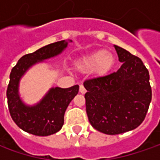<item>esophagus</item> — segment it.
I'll return each instance as SVG.
<instances>
[{
  "instance_id": "1",
  "label": "esophagus",
  "mask_w": 160,
  "mask_h": 160,
  "mask_svg": "<svg viewBox=\"0 0 160 160\" xmlns=\"http://www.w3.org/2000/svg\"><path fill=\"white\" fill-rule=\"evenodd\" d=\"M79 92L82 93V94H84L85 92H86V90H85V88H84V86L83 85H80V87H79Z\"/></svg>"
}]
</instances>
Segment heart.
I'll use <instances>...</instances> for the list:
<instances>
[{"mask_svg":"<svg viewBox=\"0 0 160 160\" xmlns=\"http://www.w3.org/2000/svg\"><path fill=\"white\" fill-rule=\"evenodd\" d=\"M116 59L112 53L100 50L81 57L76 62V67L77 70L83 73L93 70L96 76L104 77L113 68Z\"/></svg>","mask_w":160,"mask_h":160,"instance_id":"1","label":"heart"}]
</instances>
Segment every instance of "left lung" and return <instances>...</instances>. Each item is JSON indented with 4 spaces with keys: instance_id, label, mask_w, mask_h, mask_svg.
I'll use <instances>...</instances> for the list:
<instances>
[{
    "instance_id": "1",
    "label": "left lung",
    "mask_w": 160,
    "mask_h": 160,
    "mask_svg": "<svg viewBox=\"0 0 160 160\" xmlns=\"http://www.w3.org/2000/svg\"><path fill=\"white\" fill-rule=\"evenodd\" d=\"M123 64L117 72L85 80L83 85L88 119L106 134H119L138 127L151 102L149 71L142 59L115 45Z\"/></svg>"
}]
</instances>
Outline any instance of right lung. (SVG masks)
<instances>
[{
  "mask_svg": "<svg viewBox=\"0 0 160 160\" xmlns=\"http://www.w3.org/2000/svg\"><path fill=\"white\" fill-rule=\"evenodd\" d=\"M67 46V42L59 41L42 47L33 53L26 54L19 58L10 72L7 88L9 113L16 125L25 132L37 136H48L58 132L64 124L65 111L78 93L79 85L65 89L52 88L39 103L28 106L19 98L18 84L22 76L30 67L57 56Z\"/></svg>",
  "mask_w": 160,
  "mask_h": 160,
  "instance_id": "add662e5",
  "label": "right lung"
}]
</instances>
